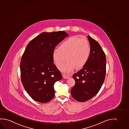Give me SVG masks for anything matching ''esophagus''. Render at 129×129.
I'll return each instance as SVG.
<instances>
[{
    "mask_svg": "<svg viewBox=\"0 0 129 129\" xmlns=\"http://www.w3.org/2000/svg\"><path fill=\"white\" fill-rule=\"evenodd\" d=\"M63 78H65V79H68V78H70V76L66 75V74H63Z\"/></svg>",
    "mask_w": 129,
    "mask_h": 129,
    "instance_id": "1",
    "label": "esophagus"
}]
</instances>
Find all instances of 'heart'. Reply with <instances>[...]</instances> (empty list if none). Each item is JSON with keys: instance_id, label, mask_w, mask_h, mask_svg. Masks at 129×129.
I'll return each instance as SVG.
<instances>
[{"instance_id": "obj_1", "label": "heart", "mask_w": 129, "mask_h": 129, "mask_svg": "<svg viewBox=\"0 0 129 129\" xmlns=\"http://www.w3.org/2000/svg\"><path fill=\"white\" fill-rule=\"evenodd\" d=\"M90 53V47L86 39L72 37L63 41L57 49L53 52L54 62L58 69L63 67V71L69 73L76 67H83L88 61ZM66 59H65V58Z\"/></svg>"}]
</instances>
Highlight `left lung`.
Instances as JSON below:
<instances>
[{
	"instance_id": "obj_1",
	"label": "left lung",
	"mask_w": 129,
	"mask_h": 129,
	"mask_svg": "<svg viewBox=\"0 0 129 129\" xmlns=\"http://www.w3.org/2000/svg\"><path fill=\"white\" fill-rule=\"evenodd\" d=\"M88 39L90 53L83 68L74 74L75 84L72 88V97L79 102H85L95 96L104 82L106 59L99 43L90 36Z\"/></svg>"
}]
</instances>
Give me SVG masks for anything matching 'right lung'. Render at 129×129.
Wrapping results in <instances>:
<instances>
[{"mask_svg":"<svg viewBox=\"0 0 129 129\" xmlns=\"http://www.w3.org/2000/svg\"><path fill=\"white\" fill-rule=\"evenodd\" d=\"M69 35L64 31L43 32L28 43L20 63L21 79L25 90L39 102H49L55 95L54 85L62 76L53 63L55 47Z\"/></svg>","mask_w":129,"mask_h":129,"instance_id":"1","label":"right lung"}]
</instances>
